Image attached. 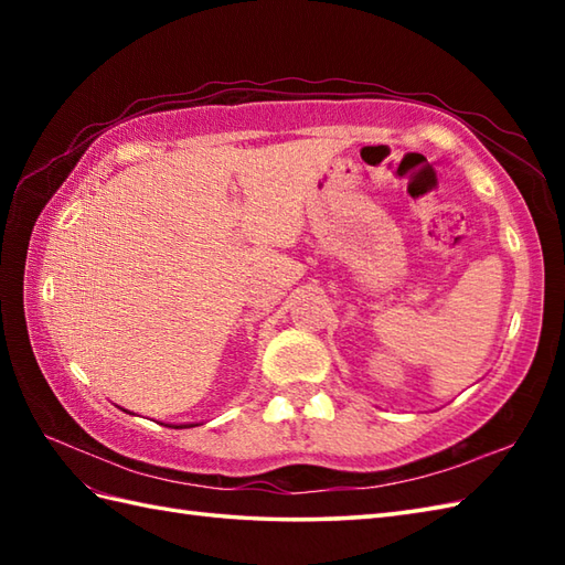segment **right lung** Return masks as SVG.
<instances>
[{
    "label": "right lung",
    "instance_id": "1",
    "mask_svg": "<svg viewBox=\"0 0 565 565\" xmlns=\"http://www.w3.org/2000/svg\"><path fill=\"white\" fill-rule=\"evenodd\" d=\"M177 427H189V425H177ZM191 427H194V425H191Z\"/></svg>",
    "mask_w": 565,
    "mask_h": 565
}]
</instances>
